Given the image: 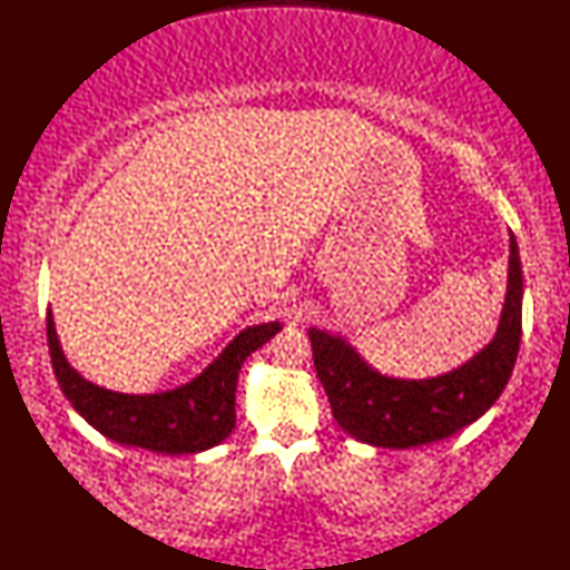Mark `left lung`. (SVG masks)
I'll return each mask as SVG.
<instances>
[{
	"mask_svg": "<svg viewBox=\"0 0 570 570\" xmlns=\"http://www.w3.org/2000/svg\"><path fill=\"white\" fill-rule=\"evenodd\" d=\"M522 262L510 233V269L498 333L463 365L435 377L406 380L374 370L343 335L308 328L313 365L333 419L353 439L377 448H416L470 426L498 402L522 337Z\"/></svg>",
	"mask_w": 570,
	"mask_h": 570,
	"instance_id": "left-lung-1",
	"label": "left lung"
}]
</instances>
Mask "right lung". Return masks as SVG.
I'll return each instance as SVG.
<instances>
[{
  "instance_id": "add662e5",
  "label": "right lung",
  "mask_w": 570,
  "mask_h": 570,
  "mask_svg": "<svg viewBox=\"0 0 570 570\" xmlns=\"http://www.w3.org/2000/svg\"><path fill=\"white\" fill-rule=\"evenodd\" d=\"M278 321L249 325L235 335L198 377L156 394H125L85 380L60 347L53 313L46 333L56 380L72 409L107 439L166 455L200 453L235 429V392L245 360L282 331Z\"/></svg>"
}]
</instances>
